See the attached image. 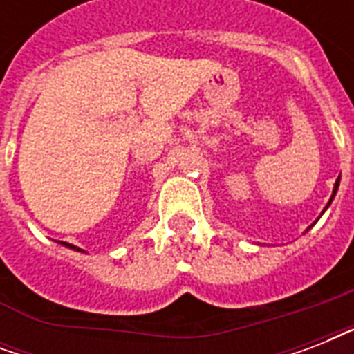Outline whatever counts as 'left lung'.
Returning a JSON list of instances; mask_svg holds the SVG:
<instances>
[{"mask_svg": "<svg viewBox=\"0 0 354 354\" xmlns=\"http://www.w3.org/2000/svg\"><path fill=\"white\" fill-rule=\"evenodd\" d=\"M338 187H340V176H338V180H336V183H335V189H333V194H330V198H329V204L325 205V209L322 211V215H324L325 211H327V207H329V205H330V202H333V200H335V196H336V191H338ZM318 218H319V216H318ZM314 224H316V222H314ZM314 224H313V226H314ZM313 226H308V227H307V232H308V230H310V227H313Z\"/></svg>", "mask_w": 354, "mask_h": 354, "instance_id": "8db88e82", "label": "left lung"}]
</instances>
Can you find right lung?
<instances>
[{
  "mask_svg": "<svg viewBox=\"0 0 354 354\" xmlns=\"http://www.w3.org/2000/svg\"><path fill=\"white\" fill-rule=\"evenodd\" d=\"M60 244H62V246H66V248H69V250H75V252H82V253H84V250H80V248L73 246V244H68V242H60Z\"/></svg>",
  "mask_w": 354,
  "mask_h": 354,
  "instance_id": "right-lung-1",
  "label": "right lung"
}]
</instances>
